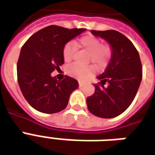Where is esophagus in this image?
<instances>
[{
  "label": "esophagus",
  "mask_w": 155,
  "mask_h": 155,
  "mask_svg": "<svg viewBox=\"0 0 155 155\" xmlns=\"http://www.w3.org/2000/svg\"><path fill=\"white\" fill-rule=\"evenodd\" d=\"M83 85H84V83L81 82V81H79V86H80V87H82Z\"/></svg>",
  "instance_id": "34e87169"
}]
</instances>
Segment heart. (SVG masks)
I'll return each mask as SVG.
<instances>
[{"label":"heart","mask_w":155,"mask_h":155,"mask_svg":"<svg viewBox=\"0 0 155 155\" xmlns=\"http://www.w3.org/2000/svg\"><path fill=\"white\" fill-rule=\"evenodd\" d=\"M79 45L90 54V61L98 65L104 67L108 64L112 54V50L109 45H102L100 39L93 35H86L79 41ZM75 46L73 42H69L63 49V59L65 62H71L74 56ZM95 69L92 65L81 66L77 64H73L68 66L67 73L71 77L79 80H84L94 74Z\"/></svg>","instance_id":"1"}]
</instances>
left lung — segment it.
<instances>
[{
  "label": "left lung",
  "mask_w": 155,
  "mask_h": 155,
  "mask_svg": "<svg viewBox=\"0 0 155 155\" xmlns=\"http://www.w3.org/2000/svg\"><path fill=\"white\" fill-rule=\"evenodd\" d=\"M107 41L112 50L110 63L103 74L97 76L99 84L89 96V111L97 117L110 119L126 110L137 94L142 80L140 54L133 43L117 31H91Z\"/></svg>",
  "instance_id": "8db88e82"
}]
</instances>
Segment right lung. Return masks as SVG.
I'll return each mask as SVG.
<instances>
[{
	"mask_svg": "<svg viewBox=\"0 0 155 155\" xmlns=\"http://www.w3.org/2000/svg\"><path fill=\"white\" fill-rule=\"evenodd\" d=\"M85 31L49 25L23 45L17 62V80L24 97L35 110L54 114L67 106L79 83L67 75L58 81L51 73L64 64L62 52L65 44Z\"/></svg>",
	"mask_w": 155,
	"mask_h": 155,
	"instance_id": "obj_1",
	"label": "right lung"
}]
</instances>
